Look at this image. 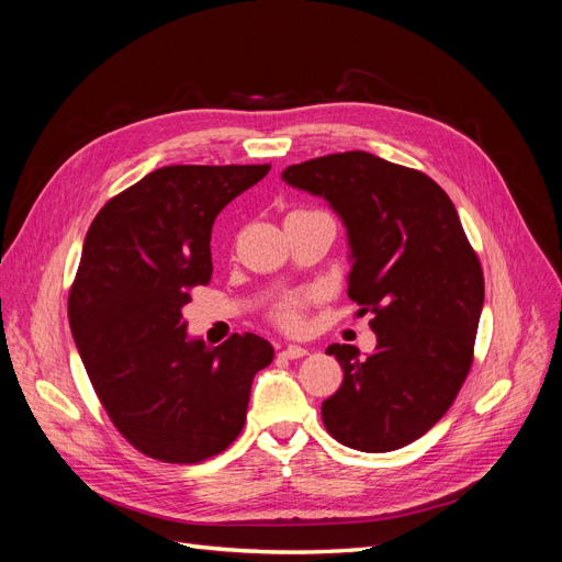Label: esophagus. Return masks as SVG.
Masks as SVG:
<instances>
[{"label":"esophagus","instance_id":"obj_1","mask_svg":"<svg viewBox=\"0 0 562 562\" xmlns=\"http://www.w3.org/2000/svg\"><path fill=\"white\" fill-rule=\"evenodd\" d=\"M307 353H310L307 349L297 347V345H291V347H285V349L281 351L283 359H302V356H307Z\"/></svg>","mask_w":562,"mask_h":562}]
</instances>
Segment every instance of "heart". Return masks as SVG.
Returning <instances> with one entry per match:
<instances>
[{"mask_svg":"<svg viewBox=\"0 0 562 562\" xmlns=\"http://www.w3.org/2000/svg\"><path fill=\"white\" fill-rule=\"evenodd\" d=\"M312 302V295L304 293H293V295H283L274 310H271V318H274L277 326H281L283 330H300L304 323V310Z\"/></svg>","mask_w":562,"mask_h":562,"instance_id":"heart-1","label":"heart"}]
</instances>
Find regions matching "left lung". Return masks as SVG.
I'll use <instances>...</instances> for the list:
<instances>
[{
    "label": "left lung",
    "mask_w": 562,
    "mask_h": 562,
    "mask_svg": "<svg viewBox=\"0 0 562 562\" xmlns=\"http://www.w3.org/2000/svg\"><path fill=\"white\" fill-rule=\"evenodd\" d=\"M283 180L342 217L347 293L378 335L366 359L351 345L326 349L345 380L323 401V424L347 448L398 450L450 411L469 375L485 295L479 255L450 196L415 168L353 149L288 166Z\"/></svg>",
    "instance_id": "1"
}]
</instances>
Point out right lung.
<instances>
[{
    "instance_id": "add662e5",
    "label": "right lung",
    "mask_w": 562,
    "mask_h": 562,
    "mask_svg": "<svg viewBox=\"0 0 562 562\" xmlns=\"http://www.w3.org/2000/svg\"><path fill=\"white\" fill-rule=\"evenodd\" d=\"M260 166H164L93 217L67 300L72 337L108 417L166 464H196L241 434L255 372L274 359L244 333L187 339L182 307L211 283L217 213L269 173Z\"/></svg>"
}]
</instances>
